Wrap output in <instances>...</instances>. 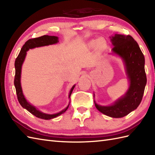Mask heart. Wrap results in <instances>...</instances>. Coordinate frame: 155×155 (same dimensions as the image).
Segmentation results:
<instances>
[{
  "label": "heart",
  "mask_w": 155,
  "mask_h": 155,
  "mask_svg": "<svg viewBox=\"0 0 155 155\" xmlns=\"http://www.w3.org/2000/svg\"><path fill=\"white\" fill-rule=\"evenodd\" d=\"M98 42H100V41H98Z\"/></svg>",
  "instance_id": "heart-1"
}]
</instances>
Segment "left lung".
<instances>
[{"label":"left lung","mask_w":155,"mask_h":155,"mask_svg":"<svg viewBox=\"0 0 155 155\" xmlns=\"http://www.w3.org/2000/svg\"><path fill=\"white\" fill-rule=\"evenodd\" d=\"M113 52L123 59L130 87L123 97L108 107H95L102 113L113 118H121L139 107L147 84L144 57L137 41L130 35H115L111 38Z\"/></svg>","instance_id":"left-lung-1"}]
</instances>
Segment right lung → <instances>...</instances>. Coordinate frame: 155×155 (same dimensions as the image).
<instances>
[{
	"instance_id": "add662e5",
	"label": "right lung",
	"mask_w": 155,
	"mask_h": 155,
	"mask_svg": "<svg viewBox=\"0 0 155 155\" xmlns=\"http://www.w3.org/2000/svg\"><path fill=\"white\" fill-rule=\"evenodd\" d=\"M58 42V37H54V36L44 35L38 38L29 39V40H28L25 42V44L23 45V47L21 50V52H20V53L18 54L17 58H16L15 62V76L14 84L16 88V95H17V98L19 103L21 104V105L23 108H26V109H27L28 112H30L31 114L35 115V117H37L38 118H42V119L49 120L59 116V115L64 113V112L67 110L69 104L68 105V107L67 108H64V109L62 110V111H61L60 113L54 114H48L39 111L35 107L32 106L31 104H29L27 101V100L25 99L24 95L22 94V88L21 86V67H22V64L23 63V62H24L25 56L27 54V51H28L29 49L33 48L35 47H42V46L55 44ZM74 87L75 86L74 85V86L71 88V90L70 91V94H69V98L71 97L72 92L73 91Z\"/></svg>"
}]
</instances>
